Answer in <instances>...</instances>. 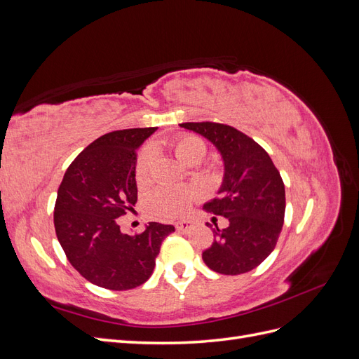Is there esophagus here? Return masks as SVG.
<instances>
[{"mask_svg":"<svg viewBox=\"0 0 359 359\" xmlns=\"http://www.w3.org/2000/svg\"><path fill=\"white\" fill-rule=\"evenodd\" d=\"M175 227H177V231L178 232H189L190 229H191V223L190 222H178L177 224H175Z\"/></svg>","mask_w":359,"mask_h":359,"instance_id":"1","label":"esophagus"}]
</instances>
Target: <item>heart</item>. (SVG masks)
<instances>
[{"label": "heart", "mask_w": 359, "mask_h": 359, "mask_svg": "<svg viewBox=\"0 0 359 359\" xmlns=\"http://www.w3.org/2000/svg\"><path fill=\"white\" fill-rule=\"evenodd\" d=\"M175 156L184 161H201L206 154V145L199 136L182 135L170 142ZM154 161V148L145 147L140 151L136 160V180L139 184H145L149 180L151 168ZM196 198V193L186 187L165 186L151 194V208L163 219H177L189 210L190 203Z\"/></svg>", "instance_id": "1"}]
</instances>
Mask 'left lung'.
Returning <instances> with one entry per match:
<instances>
[{
	"label": "left lung",
	"mask_w": 359,
	"mask_h": 359,
	"mask_svg": "<svg viewBox=\"0 0 359 359\" xmlns=\"http://www.w3.org/2000/svg\"><path fill=\"white\" fill-rule=\"evenodd\" d=\"M181 127L208 139L219 149L224 177L219 198L203 210L227 220L224 229L206 223L214 243L202 253L210 269L238 276L255 269L276 248L283 227L286 194L280 172L266 151L240 130L219 123H182Z\"/></svg>",
	"instance_id": "obj_1"
}]
</instances>
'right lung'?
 Wrapping results in <instances>:
<instances>
[{
    "instance_id": "right-lung-1",
    "label": "right lung",
    "mask_w": 359,
    "mask_h": 359,
    "mask_svg": "<svg viewBox=\"0 0 359 359\" xmlns=\"http://www.w3.org/2000/svg\"><path fill=\"white\" fill-rule=\"evenodd\" d=\"M157 127L126 128L95 139L76 157L60 184L53 224L69 262L90 283L135 289L151 277L172 224L151 222L127 235L116 219L137 202V148Z\"/></svg>"
}]
</instances>
